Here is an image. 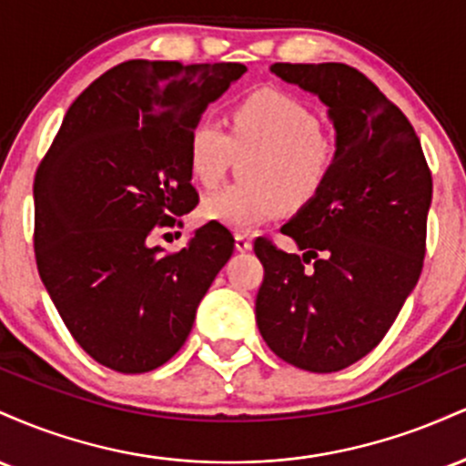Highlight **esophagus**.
<instances>
[{
  "instance_id": "obj_1",
  "label": "esophagus",
  "mask_w": 466,
  "mask_h": 466,
  "mask_svg": "<svg viewBox=\"0 0 466 466\" xmlns=\"http://www.w3.org/2000/svg\"><path fill=\"white\" fill-rule=\"evenodd\" d=\"M234 245H237L238 251H249L251 249V238L248 234H237L234 237Z\"/></svg>"
}]
</instances>
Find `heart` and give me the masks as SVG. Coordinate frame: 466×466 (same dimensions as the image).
Returning <instances> with one entry per match:
<instances>
[{
    "label": "heart",
    "instance_id": "b5f03b06",
    "mask_svg": "<svg viewBox=\"0 0 466 466\" xmlns=\"http://www.w3.org/2000/svg\"><path fill=\"white\" fill-rule=\"evenodd\" d=\"M234 151H256L245 164V184L208 195L201 218L249 232L274 218L285 203H307L318 195L333 168V147L322 136L318 116L300 100L280 92H256L229 114V136L210 116L188 133L192 177L212 188L226 175Z\"/></svg>",
    "mask_w": 466,
    "mask_h": 466
}]
</instances>
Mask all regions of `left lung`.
<instances>
[{"label":"left lung","instance_id":"8db88e82","mask_svg":"<svg viewBox=\"0 0 466 466\" xmlns=\"http://www.w3.org/2000/svg\"><path fill=\"white\" fill-rule=\"evenodd\" d=\"M318 96L335 129L329 179L282 226L302 256L256 238L265 267L256 324L280 360L337 372L366 357L419 282L431 173L408 117L344 63H274ZM314 260L311 270L303 263Z\"/></svg>","mask_w":466,"mask_h":466}]
</instances>
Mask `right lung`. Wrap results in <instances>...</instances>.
Wrapping results in <instances>:
<instances>
[{
	"label": "right lung",
	"mask_w": 466,
	"mask_h": 466,
	"mask_svg": "<svg viewBox=\"0 0 466 466\" xmlns=\"http://www.w3.org/2000/svg\"><path fill=\"white\" fill-rule=\"evenodd\" d=\"M245 72L240 63H120L74 100L36 170L39 276L80 349L111 370L168 361L232 256L218 223L175 254L148 237L199 201L188 133Z\"/></svg>",
	"instance_id": "1"
}]
</instances>
